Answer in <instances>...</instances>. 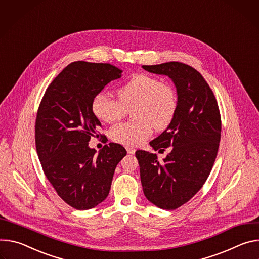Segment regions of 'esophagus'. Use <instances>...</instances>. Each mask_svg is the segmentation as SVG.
Segmentation results:
<instances>
[{
    "mask_svg": "<svg viewBox=\"0 0 259 259\" xmlns=\"http://www.w3.org/2000/svg\"><path fill=\"white\" fill-rule=\"evenodd\" d=\"M126 151L128 154H135L136 152V149L133 148V147H126Z\"/></svg>",
    "mask_w": 259,
    "mask_h": 259,
    "instance_id": "obj_1",
    "label": "esophagus"
}]
</instances>
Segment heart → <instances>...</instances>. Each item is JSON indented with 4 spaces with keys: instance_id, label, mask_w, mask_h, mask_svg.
Wrapping results in <instances>:
<instances>
[{
    "instance_id": "heart-1",
    "label": "heart",
    "mask_w": 259,
    "mask_h": 259,
    "mask_svg": "<svg viewBox=\"0 0 259 259\" xmlns=\"http://www.w3.org/2000/svg\"><path fill=\"white\" fill-rule=\"evenodd\" d=\"M118 101L106 92L97 94L92 101L95 116L106 123L120 119L128 109H133L131 122L111 127L112 141L125 146H137L147 140L153 127L165 130L173 121L178 100L173 86L154 76L139 74L132 77L116 91Z\"/></svg>"
}]
</instances>
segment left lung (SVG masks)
<instances>
[{"label":"left lung","mask_w":259,"mask_h":259,"mask_svg":"<svg viewBox=\"0 0 259 259\" xmlns=\"http://www.w3.org/2000/svg\"><path fill=\"white\" fill-rule=\"evenodd\" d=\"M143 69L167 76L177 91L173 121L150 142L155 151L170 147V152L161 163L156 154L136 152L146 198L160 209L175 210L203 187L211 173L220 142L219 108L209 84L192 67L169 62Z\"/></svg>","instance_id":"8db88e82"}]
</instances>
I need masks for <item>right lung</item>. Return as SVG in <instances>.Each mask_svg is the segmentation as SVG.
Returning <instances> with one entry per match:
<instances>
[{"mask_svg":"<svg viewBox=\"0 0 259 259\" xmlns=\"http://www.w3.org/2000/svg\"><path fill=\"white\" fill-rule=\"evenodd\" d=\"M121 72L110 64L74 62L50 83L37 113L36 148L44 174L77 210L95 208L106 199L115 168L126 155L116 143L105 145L98 154L89 146L102 126L92 101Z\"/></svg>","mask_w":259,"mask_h":259,"instance_id":"obj_1","label":"right lung"}]
</instances>
